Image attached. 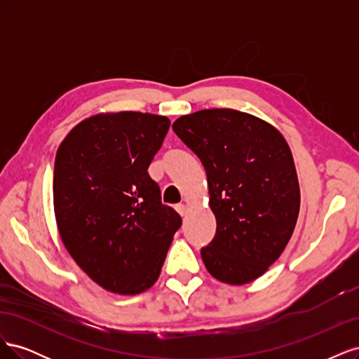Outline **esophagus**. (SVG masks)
Here are the masks:
<instances>
[{
  "label": "esophagus",
  "instance_id": "1",
  "mask_svg": "<svg viewBox=\"0 0 359 359\" xmlns=\"http://www.w3.org/2000/svg\"><path fill=\"white\" fill-rule=\"evenodd\" d=\"M175 208H177V211H178L181 215H186V212H187V206L184 205V203H178V205L175 206Z\"/></svg>",
  "mask_w": 359,
  "mask_h": 359
}]
</instances>
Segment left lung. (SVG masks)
<instances>
[{"instance_id":"left-lung-1","label":"left lung","mask_w":359,"mask_h":359,"mask_svg":"<svg viewBox=\"0 0 359 359\" xmlns=\"http://www.w3.org/2000/svg\"><path fill=\"white\" fill-rule=\"evenodd\" d=\"M173 132L206 172L217 231L201 250L208 273L227 285L264 276L283 253L299 214V184L278 130L235 109L180 116Z\"/></svg>"}]
</instances>
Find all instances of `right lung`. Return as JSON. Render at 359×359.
<instances>
[{"label": "right lung", "instance_id": "right-lung-1", "mask_svg": "<svg viewBox=\"0 0 359 359\" xmlns=\"http://www.w3.org/2000/svg\"><path fill=\"white\" fill-rule=\"evenodd\" d=\"M169 126L153 114H97L57 151L53 210L62 244L86 276L118 295L156 283L181 226L148 175Z\"/></svg>", "mask_w": 359, "mask_h": 359}]
</instances>
